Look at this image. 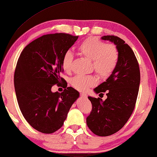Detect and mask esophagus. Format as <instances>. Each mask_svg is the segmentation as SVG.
Wrapping results in <instances>:
<instances>
[{
	"label": "esophagus",
	"instance_id": "1",
	"mask_svg": "<svg viewBox=\"0 0 157 157\" xmlns=\"http://www.w3.org/2000/svg\"><path fill=\"white\" fill-rule=\"evenodd\" d=\"M80 96H81L82 98H84V99L87 98V95L86 94H80Z\"/></svg>",
	"mask_w": 157,
	"mask_h": 157
}]
</instances>
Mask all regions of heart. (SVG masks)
Segmentation results:
<instances>
[{
  "mask_svg": "<svg viewBox=\"0 0 157 157\" xmlns=\"http://www.w3.org/2000/svg\"><path fill=\"white\" fill-rule=\"evenodd\" d=\"M79 52L87 59L92 60L93 68L101 78H107L116 68L118 61V52L115 46L107 45L96 38L91 37L82 41L78 47ZM73 55L67 50L63 55L62 66L63 71L68 72L72 67ZM97 83L93 75H77L71 80L74 88L79 91H86Z\"/></svg>",
  "mask_w": 157,
  "mask_h": 157,
  "instance_id": "1",
  "label": "heart"
}]
</instances>
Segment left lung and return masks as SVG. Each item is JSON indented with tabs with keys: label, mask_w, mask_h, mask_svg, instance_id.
Here are the masks:
<instances>
[{
	"label": "left lung",
	"mask_w": 157,
	"mask_h": 157,
	"mask_svg": "<svg viewBox=\"0 0 157 157\" xmlns=\"http://www.w3.org/2000/svg\"><path fill=\"white\" fill-rule=\"evenodd\" d=\"M102 40L116 46L118 61L106 82L94 89L95 94L107 92V98L88 97L92 111L86 118L91 131L100 136H107L119 131L129 120L136 105L140 85V70L134 52L123 39L113 35L103 36Z\"/></svg>",
	"instance_id": "8db88e82"
}]
</instances>
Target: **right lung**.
Listing matches in <instances>:
<instances>
[{
    "instance_id": "1",
    "label": "right lung",
    "mask_w": 157,
    "mask_h": 157,
    "mask_svg": "<svg viewBox=\"0 0 157 157\" xmlns=\"http://www.w3.org/2000/svg\"><path fill=\"white\" fill-rule=\"evenodd\" d=\"M78 39L65 33L46 34L21 53L14 78L16 95L23 117L37 131L51 134L61 128L79 96L73 87L61 94L51 91L53 85L63 80V55Z\"/></svg>"
}]
</instances>
